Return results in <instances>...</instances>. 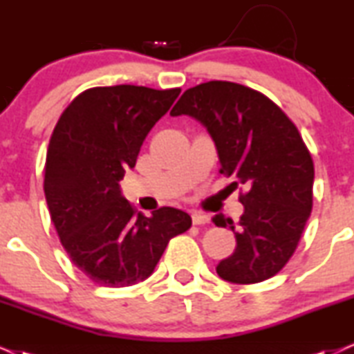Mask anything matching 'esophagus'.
Returning <instances> with one entry per match:
<instances>
[{
  "label": "esophagus",
  "mask_w": 354,
  "mask_h": 354,
  "mask_svg": "<svg viewBox=\"0 0 354 354\" xmlns=\"http://www.w3.org/2000/svg\"><path fill=\"white\" fill-rule=\"evenodd\" d=\"M191 218H193V224H196V225L209 223V216L204 214V212H193V214H191Z\"/></svg>",
  "instance_id": "obj_1"
}]
</instances>
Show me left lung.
I'll use <instances>...</instances> for the list:
<instances>
[{
  "label": "left lung",
  "instance_id": "1",
  "mask_svg": "<svg viewBox=\"0 0 354 354\" xmlns=\"http://www.w3.org/2000/svg\"><path fill=\"white\" fill-rule=\"evenodd\" d=\"M169 115L206 127L221 173L249 188L237 229L224 214L212 218L232 229L237 242L216 267L218 275L231 283L274 277L295 252L313 206V160L297 127L263 93L225 80L188 88Z\"/></svg>",
  "mask_w": 354,
  "mask_h": 354
}]
</instances>
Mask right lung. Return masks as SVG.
I'll return each instance as SVG.
<instances>
[{"label":"right lung","instance_id":"1","mask_svg":"<svg viewBox=\"0 0 354 354\" xmlns=\"http://www.w3.org/2000/svg\"><path fill=\"white\" fill-rule=\"evenodd\" d=\"M181 88L93 87L64 110L50 136L44 194L71 261L107 287L143 282L171 237L188 231V212L160 207L136 214L120 181L133 169L143 140Z\"/></svg>","mask_w":354,"mask_h":354}]
</instances>
